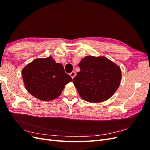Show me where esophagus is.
<instances>
[{"mask_svg":"<svg viewBox=\"0 0 150 150\" xmlns=\"http://www.w3.org/2000/svg\"><path fill=\"white\" fill-rule=\"evenodd\" d=\"M70 76H71V77L72 78V79H73L74 77H75V76H76V72L75 71H72L71 73H70Z\"/></svg>","mask_w":150,"mask_h":150,"instance_id":"obj_1","label":"esophagus"}]
</instances>
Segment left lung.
<instances>
[{
  "label": "left lung",
  "instance_id": "1",
  "mask_svg": "<svg viewBox=\"0 0 150 150\" xmlns=\"http://www.w3.org/2000/svg\"><path fill=\"white\" fill-rule=\"evenodd\" d=\"M81 71L72 79L84 100L99 103L115 93L121 79L120 67L105 57L86 56L79 63Z\"/></svg>",
  "mask_w": 150,
  "mask_h": 150
}]
</instances>
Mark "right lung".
Here are the masks:
<instances>
[{"instance_id": "1", "label": "right lung", "mask_w": 150, "mask_h": 150, "mask_svg": "<svg viewBox=\"0 0 150 150\" xmlns=\"http://www.w3.org/2000/svg\"><path fill=\"white\" fill-rule=\"evenodd\" d=\"M22 76L27 91L42 101L58 98L65 85L72 81L63 66L51 56L32 61L23 68Z\"/></svg>"}]
</instances>
